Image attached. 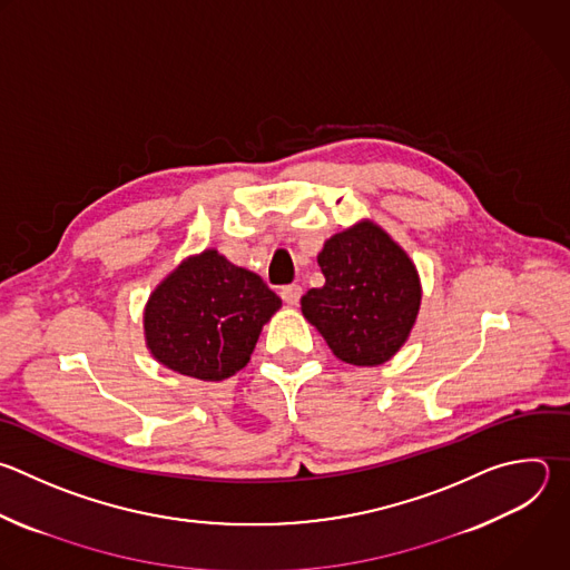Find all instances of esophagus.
<instances>
[{
    "label": "esophagus",
    "mask_w": 570,
    "mask_h": 570,
    "mask_svg": "<svg viewBox=\"0 0 570 570\" xmlns=\"http://www.w3.org/2000/svg\"><path fill=\"white\" fill-rule=\"evenodd\" d=\"M302 297V286L299 284H291V286H284L282 288V299L288 304V306H295Z\"/></svg>",
    "instance_id": "1"
}]
</instances>
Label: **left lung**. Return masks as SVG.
<instances>
[{"label": "left lung", "instance_id": "8db88e82", "mask_svg": "<svg viewBox=\"0 0 570 570\" xmlns=\"http://www.w3.org/2000/svg\"><path fill=\"white\" fill-rule=\"evenodd\" d=\"M324 286L306 291L302 315L335 357L355 366L392 360L416 324L423 286L412 257L371 219L328 237L317 255Z\"/></svg>", "mask_w": 570, "mask_h": 570}]
</instances>
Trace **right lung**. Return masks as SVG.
I'll return each instance as SVG.
<instances>
[{"instance_id": "add662e5", "label": "right lung", "mask_w": 570, "mask_h": 570, "mask_svg": "<svg viewBox=\"0 0 570 570\" xmlns=\"http://www.w3.org/2000/svg\"><path fill=\"white\" fill-rule=\"evenodd\" d=\"M282 299L217 248L185 257L149 293L142 311L151 357L187 377L219 383L244 368Z\"/></svg>"}]
</instances>
